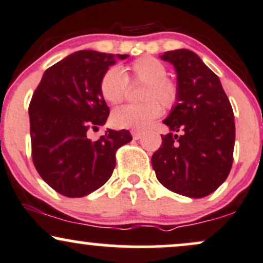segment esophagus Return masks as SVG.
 <instances>
[{
  "label": "esophagus",
  "instance_id": "obj_1",
  "mask_svg": "<svg viewBox=\"0 0 263 263\" xmlns=\"http://www.w3.org/2000/svg\"><path fill=\"white\" fill-rule=\"evenodd\" d=\"M132 137H134V140H138V138H141L142 136V132L141 131H132Z\"/></svg>",
  "mask_w": 263,
  "mask_h": 263
}]
</instances>
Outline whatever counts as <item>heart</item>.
<instances>
[{
    "label": "heart",
    "instance_id": "b5f03b06",
    "mask_svg": "<svg viewBox=\"0 0 263 263\" xmlns=\"http://www.w3.org/2000/svg\"><path fill=\"white\" fill-rule=\"evenodd\" d=\"M165 65L155 57L144 55L132 62L127 68V75L119 66H110L102 74L99 89L108 104H120L128 92V83L144 84L141 93V105H126L111 115V122L117 128L143 129L151 125L162 112V106L174 107L179 101L180 90L174 80L167 77Z\"/></svg>",
    "mask_w": 263,
    "mask_h": 263
}]
</instances>
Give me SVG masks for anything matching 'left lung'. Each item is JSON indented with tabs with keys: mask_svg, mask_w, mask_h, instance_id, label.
I'll list each match as a JSON object with an SVG mask.
<instances>
[{
	"mask_svg": "<svg viewBox=\"0 0 263 263\" xmlns=\"http://www.w3.org/2000/svg\"><path fill=\"white\" fill-rule=\"evenodd\" d=\"M162 59L176 68L180 96L163 121L171 132L162 135L152 167L167 189L189 198H204L215 192L231 171L234 111L219 78L197 54L178 49L165 52Z\"/></svg>",
	"mask_w": 263,
	"mask_h": 263,
	"instance_id": "left-lung-1",
	"label": "left lung"
}]
</instances>
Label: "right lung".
Wrapping results in <instances>:
<instances>
[{"label":"right lung","mask_w":263,"mask_h":263,"mask_svg":"<svg viewBox=\"0 0 263 263\" xmlns=\"http://www.w3.org/2000/svg\"><path fill=\"white\" fill-rule=\"evenodd\" d=\"M114 63L106 53L70 54L45 70L29 102L33 164L64 197H85L104 185L116 165V151L132 140L126 129L89 138L110 114L99 84Z\"/></svg>","instance_id":"1"}]
</instances>
